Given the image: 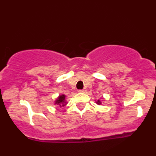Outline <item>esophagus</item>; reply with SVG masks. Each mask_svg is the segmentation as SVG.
Instances as JSON below:
<instances>
[{
    "label": "esophagus",
    "mask_w": 156,
    "mask_h": 156,
    "mask_svg": "<svg viewBox=\"0 0 156 156\" xmlns=\"http://www.w3.org/2000/svg\"><path fill=\"white\" fill-rule=\"evenodd\" d=\"M78 92H81V93L86 92V89H79V90H78Z\"/></svg>",
    "instance_id": "34e87169"
}]
</instances>
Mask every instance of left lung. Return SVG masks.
Listing matches in <instances>:
<instances>
[{"label":"left lung","mask_w":156,"mask_h":156,"mask_svg":"<svg viewBox=\"0 0 156 156\" xmlns=\"http://www.w3.org/2000/svg\"><path fill=\"white\" fill-rule=\"evenodd\" d=\"M97 103H98V104H101V102H100V101H98Z\"/></svg>","instance_id":"8db88e82"}]
</instances>
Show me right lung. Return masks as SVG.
<instances>
[{
	"mask_svg": "<svg viewBox=\"0 0 156 156\" xmlns=\"http://www.w3.org/2000/svg\"><path fill=\"white\" fill-rule=\"evenodd\" d=\"M55 104L60 105V107L64 106V105H66L65 95H64V94H62V95L58 97V98L56 99V101H55Z\"/></svg>",
	"mask_w": 156,
	"mask_h": 156,
	"instance_id": "1",
	"label": "right lung"
}]
</instances>
